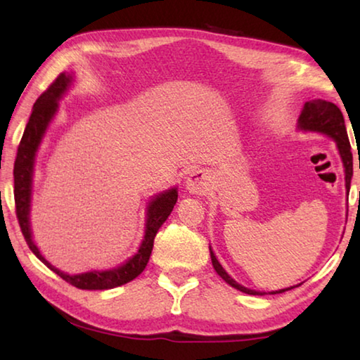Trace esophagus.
<instances>
[{
    "label": "esophagus",
    "instance_id": "obj_1",
    "mask_svg": "<svg viewBox=\"0 0 360 360\" xmlns=\"http://www.w3.org/2000/svg\"><path fill=\"white\" fill-rule=\"evenodd\" d=\"M211 187V176L205 169H197L188 174L186 181V191L192 195H203L210 191Z\"/></svg>",
    "mask_w": 360,
    "mask_h": 360
}]
</instances>
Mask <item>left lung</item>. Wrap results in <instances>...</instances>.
<instances>
[{
  "mask_svg": "<svg viewBox=\"0 0 360 360\" xmlns=\"http://www.w3.org/2000/svg\"><path fill=\"white\" fill-rule=\"evenodd\" d=\"M297 130L304 131V133H319V135H324L327 138H330L335 141V146H337V150L341 158V163H343V172H345V187H346V197L349 195V188H351V179H352V154H351V144L348 139V133H346V127H345V119L343 114L338 109L337 105H333L330 101L326 100H311L307 101L302 108L300 115L297 119ZM210 254H211V262L212 266L219 276H221L225 283L230 284L231 288H235L236 290L245 292V294L249 295H265V294H283L285 290H290L297 288V285H290V288H284V289H278V290H271V292H262V290H254L245 288V285L236 283L233 278H231L225 268L221 265V262L217 260L214 251L210 246Z\"/></svg>",
  "mask_w": 360,
  "mask_h": 360,
  "instance_id": "1",
  "label": "left lung"
}]
</instances>
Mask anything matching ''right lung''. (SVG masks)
<instances>
[{
	"instance_id": "right-lung-1",
	"label": "right lung",
	"mask_w": 360,
	"mask_h": 360,
	"mask_svg": "<svg viewBox=\"0 0 360 360\" xmlns=\"http://www.w3.org/2000/svg\"><path fill=\"white\" fill-rule=\"evenodd\" d=\"M75 72H62V75L56 79V82H53L34 103L32 115H30L25 131H23L14 163L15 212L17 217H19L22 233L25 236L28 248L32 249V252L42 262V264L47 268H51L53 273H57L60 278H63L66 283L76 285L79 289L106 290L130 283L138 275H141L149 262L157 231L162 227L163 222L167 221L168 216L172 214L174 205L178 202V187H169L167 191L158 192L149 198L148 205H146L144 235L138 246V251L119 265L106 268V270H90L84 273H76V275H70V273H65L56 265H52L51 262L41 254L39 248L36 246V243L33 240L32 221H30L36 155H38L42 139H44L49 130V125L52 124V120L56 119V115L58 112V101L68 94V90L75 85Z\"/></svg>"
}]
</instances>
